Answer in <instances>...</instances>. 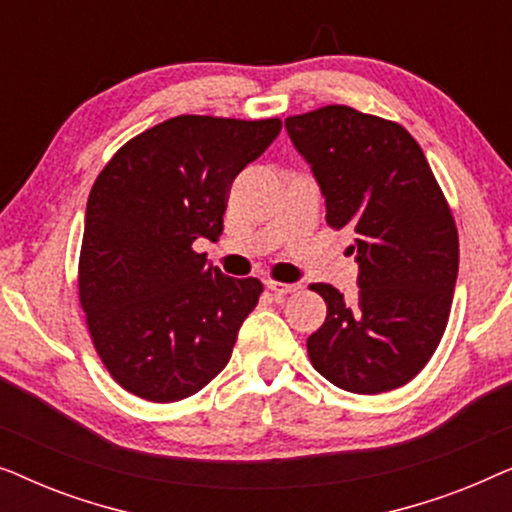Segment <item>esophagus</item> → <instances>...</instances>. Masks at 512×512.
<instances>
[{"instance_id":"34e87169","label":"esophagus","mask_w":512,"mask_h":512,"mask_svg":"<svg viewBox=\"0 0 512 512\" xmlns=\"http://www.w3.org/2000/svg\"><path fill=\"white\" fill-rule=\"evenodd\" d=\"M265 289H270L275 296H286V293L298 291V284H284V282H275V279H265Z\"/></svg>"}]
</instances>
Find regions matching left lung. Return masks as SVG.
<instances>
[{
  "label": "left lung",
  "instance_id": "left-lung-1",
  "mask_svg": "<svg viewBox=\"0 0 512 512\" xmlns=\"http://www.w3.org/2000/svg\"><path fill=\"white\" fill-rule=\"evenodd\" d=\"M317 179L326 221L356 235L359 296L312 284L328 314L307 338L317 373L352 394L408 384L436 352L459 272V237L424 151L403 125L331 104L284 121Z\"/></svg>",
  "mask_w": 512,
  "mask_h": 512
}]
</instances>
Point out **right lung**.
Segmentation results:
<instances>
[{
  "instance_id": "add662e5",
  "label": "right lung",
  "mask_w": 512,
  "mask_h": 512,
  "mask_svg": "<svg viewBox=\"0 0 512 512\" xmlns=\"http://www.w3.org/2000/svg\"><path fill=\"white\" fill-rule=\"evenodd\" d=\"M282 121L177 116L116 151L88 195L79 298L111 377L153 403L188 398L233 354L263 284L226 277L193 242L223 230L228 188Z\"/></svg>"
}]
</instances>
